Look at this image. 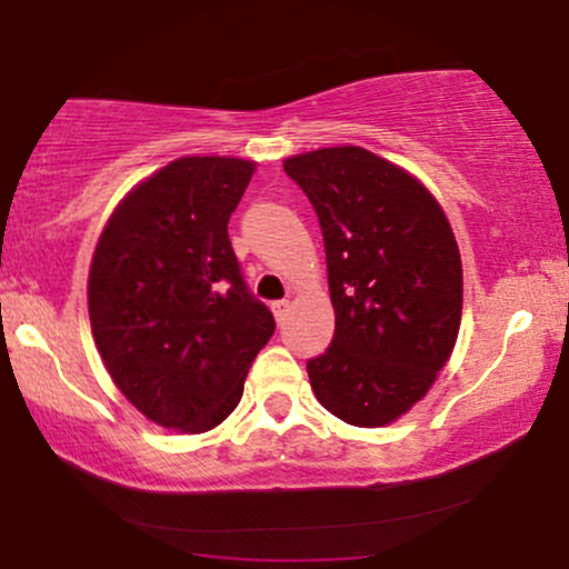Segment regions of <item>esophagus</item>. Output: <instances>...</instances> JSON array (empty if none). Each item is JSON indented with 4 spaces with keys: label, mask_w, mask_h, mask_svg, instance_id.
Returning a JSON list of instances; mask_svg holds the SVG:
<instances>
[{
    "label": "esophagus",
    "mask_w": 569,
    "mask_h": 569,
    "mask_svg": "<svg viewBox=\"0 0 569 569\" xmlns=\"http://www.w3.org/2000/svg\"><path fill=\"white\" fill-rule=\"evenodd\" d=\"M272 313H274V319L283 321L286 313H289V300H274L272 302Z\"/></svg>",
    "instance_id": "obj_1"
}]
</instances>
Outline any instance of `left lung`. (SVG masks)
I'll use <instances>...</instances> for the list:
<instances>
[{
    "label": "left lung",
    "mask_w": 569,
    "mask_h": 569,
    "mask_svg": "<svg viewBox=\"0 0 569 569\" xmlns=\"http://www.w3.org/2000/svg\"><path fill=\"white\" fill-rule=\"evenodd\" d=\"M319 217L336 332L308 360L317 399L355 427L410 410L455 349L462 263L438 200L366 148L283 162Z\"/></svg>",
    "instance_id": "1"
}]
</instances>
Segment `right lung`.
Segmentation results:
<instances>
[{
  "label": "right lung",
  "instance_id": "right-lung-1",
  "mask_svg": "<svg viewBox=\"0 0 569 569\" xmlns=\"http://www.w3.org/2000/svg\"><path fill=\"white\" fill-rule=\"evenodd\" d=\"M250 176L244 159H176L118 206L96 244V347L126 399L168 429L226 421L274 332L228 239Z\"/></svg>",
  "mask_w": 569,
  "mask_h": 569
}]
</instances>
